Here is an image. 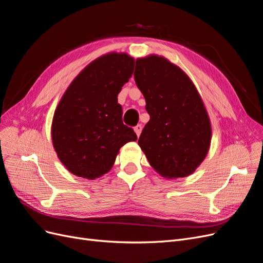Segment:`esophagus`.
<instances>
[{
    "mask_svg": "<svg viewBox=\"0 0 263 263\" xmlns=\"http://www.w3.org/2000/svg\"><path fill=\"white\" fill-rule=\"evenodd\" d=\"M141 129H142V126H141L140 124H138L137 126H135L134 130H135V133H136V135H137L138 137H139V135H140V133H141Z\"/></svg>",
    "mask_w": 263,
    "mask_h": 263,
    "instance_id": "esophagus-1",
    "label": "esophagus"
}]
</instances>
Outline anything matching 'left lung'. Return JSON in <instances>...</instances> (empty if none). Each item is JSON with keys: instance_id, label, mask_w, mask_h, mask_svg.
<instances>
[{"instance_id": "1", "label": "left lung", "mask_w": 263, "mask_h": 263, "mask_svg": "<svg viewBox=\"0 0 263 263\" xmlns=\"http://www.w3.org/2000/svg\"><path fill=\"white\" fill-rule=\"evenodd\" d=\"M134 77L150 116L139 147L160 176H190L203 162L212 139L201 95L184 71L156 54L138 58Z\"/></svg>"}]
</instances>
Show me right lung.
<instances>
[{"mask_svg":"<svg viewBox=\"0 0 263 263\" xmlns=\"http://www.w3.org/2000/svg\"><path fill=\"white\" fill-rule=\"evenodd\" d=\"M127 53L110 52L87 65L54 110L51 138L58 158L74 176L94 180L107 173L119 149L137 140L123 124L117 95L134 72Z\"/></svg>","mask_w":263,"mask_h":263,"instance_id":"add662e5","label":"right lung"}]
</instances>
